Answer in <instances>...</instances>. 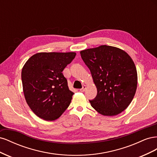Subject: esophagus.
<instances>
[{
	"label": "esophagus",
	"mask_w": 157,
	"mask_h": 157,
	"mask_svg": "<svg viewBox=\"0 0 157 157\" xmlns=\"http://www.w3.org/2000/svg\"><path fill=\"white\" fill-rule=\"evenodd\" d=\"M86 86H85V85H84V86H82V88L81 89H80V92H84V91H85V90H86Z\"/></svg>",
	"instance_id": "1"
}]
</instances>
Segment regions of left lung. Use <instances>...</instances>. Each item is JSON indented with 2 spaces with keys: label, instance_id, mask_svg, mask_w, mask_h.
<instances>
[{
  "label": "left lung",
  "instance_id": "left-lung-1",
  "mask_svg": "<svg viewBox=\"0 0 157 157\" xmlns=\"http://www.w3.org/2000/svg\"><path fill=\"white\" fill-rule=\"evenodd\" d=\"M91 72L97 96L89 100L104 116H115L130 105L137 85L136 65L126 52L117 47L101 45L80 51Z\"/></svg>",
  "mask_w": 157,
  "mask_h": 157
}]
</instances>
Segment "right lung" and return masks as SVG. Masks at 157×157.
Wrapping results in <instances>:
<instances>
[{"mask_svg":"<svg viewBox=\"0 0 157 157\" xmlns=\"http://www.w3.org/2000/svg\"><path fill=\"white\" fill-rule=\"evenodd\" d=\"M75 52H40L28 59L21 71L23 90L28 105L45 121L58 118L69 106L74 94L62 71Z\"/></svg>","mask_w":157,"mask_h":157,"instance_id":"obj_1","label":"right lung"}]
</instances>
